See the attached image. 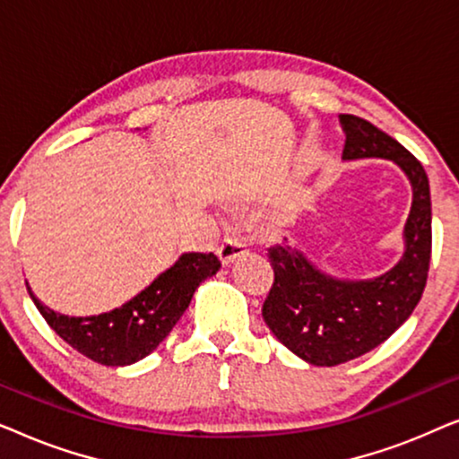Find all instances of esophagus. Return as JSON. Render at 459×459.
Here are the masks:
<instances>
[{
    "mask_svg": "<svg viewBox=\"0 0 459 459\" xmlns=\"http://www.w3.org/2000/svg\"><path fill=\"white\" fill-rule=\"evenodd\" d=\"M244 253H247V242H244L242 238H238L236 234L225 236L223 242L219 244V248H217L219 259H221L225 265H228V263H231L236 259V256H240Z\"/></svg>",
    "mask_w": 459,
    "mask_h": 459,
    "instance_id": "obj_1",
    "label": "esophagus"
}]
</instances>
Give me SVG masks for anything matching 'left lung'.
Returning <instances> with one entry per match:
<instances>
[{"label":"left lung","instance_id":"1","mask_svg":"<svg viewBox=\"0 0 459 459\" xmlns=\"http://www.w3.org/2000/svg\"><path fill=\"white\" fill-rule=\"evenodd\" d=\"M338 118L347 134L344 159L394 160L411 181L413 203L403 259L376 280H334L288 244L269 248L273 286L263 303V319L294 355L328 368L366 355L411 316L422 299L432 253L430 187L422 162L366 118Z\"/></svg>","mask_w":459,"mask_h":459}]
</instances>
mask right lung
Instances as JSON below:
<instances>
[{"label":"right lung","instance_id":"add662e5","mask_svg":"<svg viewBox=\"0 0 459 459\" xmlns=\"http://www.w3.org/2000/svg\"><path fill=\"white\" fill-rule=\"evenodd\" d=\"M221 263L212 253H186L129 303L91 317L60 316L29 294L62 341L87 359L117 368L152 353L184 316L200 281L215 275Z\"/></svg>","mask_w":459,"mask_h":459}]
</instances>
